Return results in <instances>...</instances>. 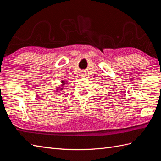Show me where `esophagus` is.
Listing matches in <instances>:
<instances>
[{
	"instance_id": "obj_1",
	"label": "esophagus",
	"mask_w": 161,
	"mask_h": 161,
	"mask_svg": "<svg viewBox=\"0 0 161 161\" xmlns=\"http://www.w3.org/2000/svg\"><path fill=\"white\" fill-rule=\"evenodd\" d=\"M80 76H82V77H85V74H83V73H81V74H80Z\"/></svg>"
}]
</instances>
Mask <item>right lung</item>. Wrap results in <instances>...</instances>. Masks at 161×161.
Instances as JSON below:
<instances>
[{
	"mask_svg": "<svg viewBox=\"0 0 161 161\" xmlns=\"http://www.w3.org/2000/svg\"><path fill=\"white\" fill-rule=\"evenodd\" d=\"M62 86H63V85H64L66 82H65V81H62Z\"/></svg>",
	"mask_w": 161,
	"mask_h": 161,
	"instance_id": "1",
	"label": "right lung"
}]
</instances>
